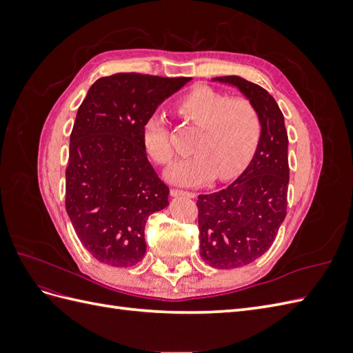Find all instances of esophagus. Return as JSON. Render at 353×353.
Instances as JSON below:
<instances>
[{
    "mask_svg": "<svg viewBox=\"0 0 353 353\" xmlns=\"http://www.w3.org/2000/svg\"><path fill=\"white\" fill-rule=\"evenodd\" d=\"M170 196L172 197H188V199H194L196 194L194 193H190V191H184V190H170Z\"/></svg>",
    "mask_w": 353,
    "mask_h": 353,
    "instance_id": "obj_1",
    "label": "esophagus"
}]
</instances>
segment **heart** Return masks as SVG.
Here are the masks:
<instances>
[{"label": "heart", "mask_w": 353, "mask_h": 353, "mask_svg": "<svg viewBox=\"0 0 353 353\" xmlns=\"http://www.w3.org/2000/svg\"><path fill=\"white\" fill-rule=\"evenodd\" d=\"M178 112L200 130L191 152L194 156L170 165L165 178L184 187L205 185L213 178H236L248 166L261 140V117L245 99H230L209 87H197L178 103ZM143 144L154 163L174 157L169 126L163 114L153 113L143 126Z\"/></svg>", "instance_id": "b5f03b06"}]
</instances>
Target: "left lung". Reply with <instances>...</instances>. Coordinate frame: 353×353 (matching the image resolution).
Returning a JSON list of instances; mask_svg holds the SVG:
<instances>
[{
  "label": "left lung",
  "instance_id": "1",
  "mask_svg": "<svg viewBox=\"0 0 353 353\" xmlns=\"http://www.w3.org/2000/svg\"><path fill=\"white\" fill-rule=\"evenodd\" d=\"M237 88L261 117V140L232 184L197 200L200 256L218 270L249 265L271 248L285 218L288 138L272 95L240 77L213 78Z\"/></svg>",
  "mask_w": 353,
  "mask_h": 353
}]
</instances>
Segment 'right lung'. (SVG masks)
Segmentation results:
<instances>
[{
  "mask_svg": "<svg viewBox=\"0 0 353 353\" xmlns=\"http://www.w3.org/2000/svg\"><path fill=\"white\" fill-rule=\"evenodd\" d=\"M190 78L116 73L100 78L78 109L66 168V212L95 259L132 266L147 249L144 227L169 188L147 159L143 126Z\"/></svg>",
  "mask_w": 353,
  "mask_h": 353,
  "instance_id": "1",
  "label": "right lung"
}]
</instances>
